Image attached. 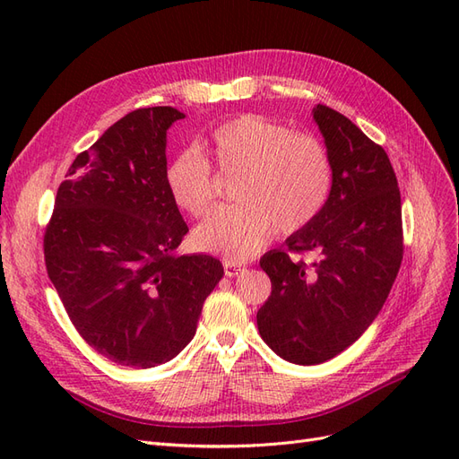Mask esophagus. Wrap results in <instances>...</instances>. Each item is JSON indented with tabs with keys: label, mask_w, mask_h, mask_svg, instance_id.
I'll return each instance as SVG.
<instances>
[{
	"label": "esophagus",
	"mask_w": 459,
	"mask_h": 459,
	"mask_svg": "<svg viewBox=\"0 0 459 459\" xmlns=\"http://www.w3.org/2000/svg\"><path fill=\"white\" fill-rule=\"evenodd\" d=\"M224 272H226L228 277H238L245 272V266H243V264L233 262V260H226L224 262Z\"/></svg>",
	"instance_id": "esophagus-1"
}]
</instances>
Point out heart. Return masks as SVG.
Returning <instances> with one entry per match:
<instances>
[{
  "instance_id": "b5f03b06",
  "label": "heart",
  "mask_w": 459,
  "mask_h": 459,
  "mask_svg": "<svg viewBox=\"0 0 459 459\" xmlns=\"http://www.w3.org/2000/svg\"><path fill=\"white\" fill-rule=\"evenodd\" d=\"M201 151L178 152L164 170L174 204L193 218L216 197L211 164L226 176L238 174L231 186L238 203L218 206L193 231L201 251L248 260L275 230L290 235L308 228L331 199L335 174L325 145L268 117L247 113L221 122Z\"/></svg>"
}]
</instances>
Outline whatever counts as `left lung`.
Wrapping results in <instances>:
<instances>
[{"instance_id": "1", "label": "left lung", "mask_w": 459, "mask_h": 459, "mask_svg": "<svg viewBox=\"0 0 459 459\" xmlns=\"http://www.w3.org/2000/svg\"><path fill=\"white\" fill-rule=\"evenodd\" d=\"M333 162L331 199L287 251L260 258L272 295L256 314L260 337L293 364L335 358L362 337L398 275L404 235L393 164L352 120L327 105L314 108ZM314 252L307 264L293 254Z\"/></svg>"}]
</instances>
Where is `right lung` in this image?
I'll return each instance as SVG.
<instances>
[{
	"label": "right lung",
	"instance_id": "1",
	"mask_svg": "<svg viewBox=\"0 0 459 459\" xmlns=\"http://www.w3.org/2000/svg\"><path fill=\"white\" fill-rule=\"evenodd\" d=\"M184 113L132 110L82 151L44 233L51 283L93 351L126 368H155L195 335L224 275L208 255H178L189 231L164 184L166 130Z\"/></svg>",
	"mask_w": 459,
	"mask_h": 459
}]
</instances>
